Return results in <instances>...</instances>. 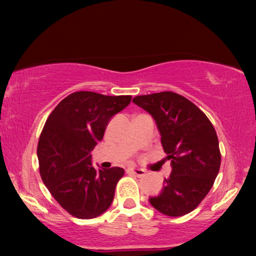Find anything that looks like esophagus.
I'll return each mask as SVG.
<instances>
[{"mask_svg": "<svg viewBox=\"0 0 256 256\" xmlns=\"http://www.w3.org/2000/svg\"><path fill=\"white\" fill-rule=\"evenodd\" d=\"M128 173H130V174L137 176V177H143V176H146V170H143V168H137V167H128Z\"/></svg>", "mask_w": 256, "mask_h": 256, "instance_id": "1", "label": "esophagus"}]
</instances>
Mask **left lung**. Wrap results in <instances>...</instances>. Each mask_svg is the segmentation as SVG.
Masks as SVG:
<instances>
[{
    "instance_id": "8db88e82",
    "label": "left lung",
    "mask_w": 256,
    "mask_h": 256,
    "mask_svg": "<svg viewBox=\"0 0 256 256\" xmlns=\"http://www.w3.org/2000/svg\"><path fill=\"white\" fill-rule=\"evenodd\" d=\"M134 104L154 118L172 172L149 202L168 216H182L201 204L218 176L222 155L212 122L184 96L172 92L136 96Z\"/></svg>"
}]
</instances>
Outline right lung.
Returning <instances> with one entry per match:
<instances>
[{
	"instance_id": "add662e5",
	"label": "right lung",
	"mask_w": 256,
	"mask_h": 256,
	"mask_svg": "<svg viewBox=\"0 0 256 256\" xmlns=\"http://www.w3.org/2000/svg\"><path fill=\"white\" fill-rule=\"evenodd\" d=\"M130 102V95L77 91L64 98L44 124L37 146L40 177L58 204L76 218H96L113 202L124 170H96L90 152L112 116Z\"/></svg>"
}]
</instances>
